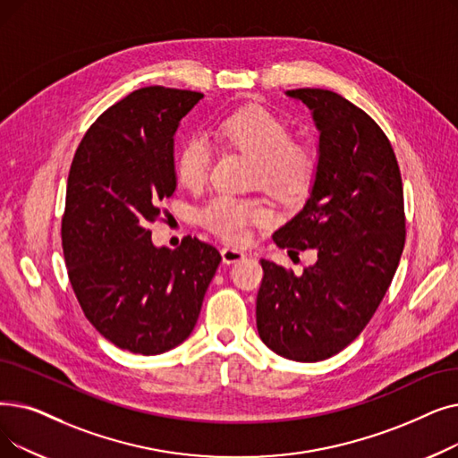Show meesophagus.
<instances>
[{"mask_svg":"<svg viewBox=\"0 0 458 458\" xmlns=\"http://www.w3.org/2000/svg\"><path fill=\"white\" fill-rule=\"evenodd\" d=\"M221 256H223V262L230 266V264H235V262L243 260L245 252L240 250V249H233V247H225V249L221 250Z\"/></svg>","mask_w":458,"mask_h":458,"instance_id":"1","label":"esophagus"}]
</instances>
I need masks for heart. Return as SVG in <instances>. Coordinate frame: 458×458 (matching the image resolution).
Masks as SVG:
<instances>
[{
  "label": "heart",
  "instance_id": "heart-1",
  "mask_svg": "<svg viewBox=\"0 0 458 458\" xmlns=\"http://www.w3.org/2000/svg\"><path fill=\"white\" fill-rule=\"evenodd\" d=\"M223 140L254 158V180L278 196L303 194L314 175V157L292 142L284 119L262 106H247L226 115L216 127ZM211 146L202 134L185 138L175 157L180 182L191 189L202 187L211 168ZM198 221L226 242L240 243L254 225L271 221V209L256 198L216 194L198 211Z\"/></svg>",
  "mask_w": 458,
  "mask_h": 458
}]
</instances>
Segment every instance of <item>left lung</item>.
<instances>
[{
	"mask_svg": "<svg viewBox=\"0 0 458 458\" xmlns=\"http://www.w3.org/2000/svg\"><path fill=\"white\" fill-rule=\"evenodd\" d=\"M286 95L307 105L320 140L307 202L273 242L318 258L301 275L262 260L256 327L275 353L314 363L357 339L382 303L404 249V196L393 148L369 114L327 89Z\"/></svg>",
	"mask_w": 458,
	"mask_h": 458,
	"instance_id": "left-lung-1",
	"label": "left lung"
}]
</instances>
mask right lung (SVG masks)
<instances>
[{
  "mask_svg": "<svg viewBox=\"0 0 458 458\" xmlns=\"http://www.w3.org/2000/svg\"><path fill=\"white\" fill-rule=\"evenodd\" d=\"M204 95L151 86L97 117L67 182L62 242L71 286L105 339L142 355L192 333L221 254L196 237L155 247L149 223L175 192L174 136Z\"/></svg>",
  "mask_w": 458,
  "mask_h": 458,
  "instance_id": "1",
  "label": "right lung"
}]
</instances>
